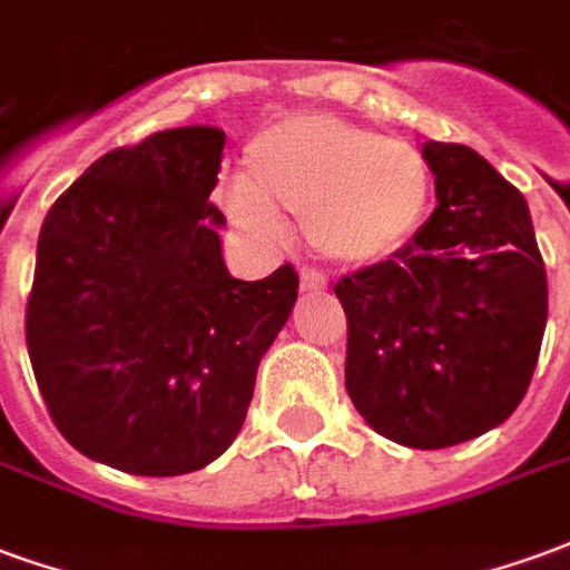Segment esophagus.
<instances>
[{"label": "esophagus", "instance_id": "esophagus-1", "mask_svg": "<svg viewBox=\"0 0 570 570\" xmlns=\"http://www.w3.org/2000/svg\"><path fill=\"white\" fill-rule=\"evenodd\" d=\"M298 281H302V289H305V293H321V289H326V277H323L317 268H302V272H298Z\"/></svg>", "mask_w": 570, "mask_h": 570}]
</instances>
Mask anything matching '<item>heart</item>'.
Listing matches in <instances>:
<instances>
[{
	"mask_svg": "<svg viewBox=\"0 0 570 570\" xmlns=\"http://www.w3.org/2000/svg\"><path fill=\"white\" fill-rule=\"evenodd\" d=\"M428 195V161L415 146L333 116H293L249 140L228 210L259 235L298 219L323 259L360 268L406 244Z\"/></svg>",
	"mask_w": 570,
	"mask_h": 570,
	"instance_id": "1",
	"label": "heart"
}]
</instances>
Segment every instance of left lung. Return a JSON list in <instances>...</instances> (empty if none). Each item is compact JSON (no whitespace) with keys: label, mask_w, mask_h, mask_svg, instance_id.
<instances>
[{"label":"left lung","mask_w":570,"mask_h":570,"mask_svg":"<svg viewBox=\"0 0 570 570\" xmlns=\"http://www.w3.org/2000/svg\"><path fill=\"white\" fill-rule=\"evenodd\" d=\"M436 210L391 259L345 274V387L375 433L445 449L510 419L538 366L547 268L531 213L479 151L421 146Z\"/></svg>","instance_id":"obj_1"}]
</instances>
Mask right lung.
I'll use <instances>...</instances> for the list:
<instances>
[{
    "label": "right lung",
    "mask_w": 570,
    "mask_h": 570,
    "mask_svg": "<svg viewBox=\"0 0 570 570\" xmlns=\"http://www.w3.org/2000/svg\"><path fill=\"white\" fill-rule=\"evenodd\" d=\"M225 134L174 128L106 151L39 232L27 351L57 430L134 476L200 470L244 428L298 274H228L210 204Z\"/></svg>",
    "instance_id": "add662e5"
}]
</instances>
